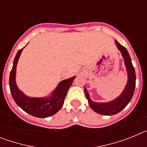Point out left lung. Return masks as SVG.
Instances as JSON below:
<instances>
[{"instance_id":"1","label":"left lung","mask_w":147,"mask_h":147,"mask_svg":"<svg viewBox=\"0 0 147 147\" xmlns=\"http://www.w3.org/2000/svg\"><path fill=\"white\" fill-rule=\"evenodd\" d=\"M115 45L118 49L121 51V55L124 58V64L127 72V83L123 92L121 93L119 97L115 98L113 101L108 102H95L90 98V94L88 93L86 88L84 87L85 93L87 99L88 100L90 107H91L95 112L104 115H112L121 112L123 109L125 108L129 102H130L134 94L135 88H136V71L132 65L131 58L129 54L125 47L121 45L117 40H115Z\"/></svg>"}]
</instances>
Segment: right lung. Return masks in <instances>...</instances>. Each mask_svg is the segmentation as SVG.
Returning a JSON list of instances; mask_svg holds the SVG:
<instances>
[{"label":"right lung","instance_id":"1","mask_svg":"<svg viewBox=\"0 0 147 147\" xmlns=\"http://www.w3.org/2000/svg\"><path fill=\"white\" fill-rule=\"evenodd\" d=\"M23 49L18 51L13 62L10 72L9 88L13 99L26 113L37 118H47L54 115L62 108L67 92L72 85L76 76L62 80L50 96L42 98L27 96L19 90L16 84V67L18 59Z\"/></svg>","mask_w":147,"mask_h":147}]
</instances>
